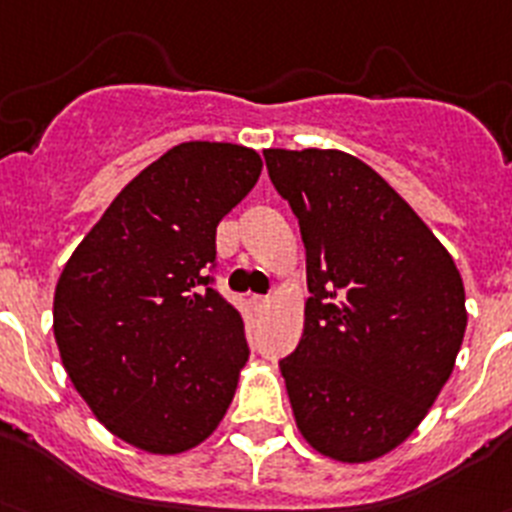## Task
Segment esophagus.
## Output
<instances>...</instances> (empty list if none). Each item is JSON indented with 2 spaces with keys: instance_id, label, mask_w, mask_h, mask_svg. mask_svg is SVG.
Here are the masks:
<instances>
[{
  "instance_id": "34e87169",
  "label": "esophagus",
  "mask_w": 512,
  "mask_h": 512,
  "mask_svg": "<svg viewBox=\"0 0 512 512\" xmlns=\"http://www.w3.org/2000/svg\"><path fill=\"white\" fill-rule=\"evenodd\" d=\"M265 306H268V299H265V296H252V309L262 311Z\"/></svg>"
}]
</instances>
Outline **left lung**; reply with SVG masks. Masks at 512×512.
Returning a JSON list of instances; mask_svg holds the SVG:
<instances>
[{
  "label": "left lung",
  "instance_id": "obj_1",
  "mask_svg": "<svg viewBox=\"0 0 512 512\" xmlns=\"http://www.w3.org/2000/svg\"><path fill=\"white\" fill-rule=\"evenodd\" d=\"M306 250L304 335L281 361L314 451L366 464L415 433L466 330L456 262L389 182L337 149H268Z\"/></svg>",
  "mask_w": 512,
  "mask_h": 512
}]
</instances>
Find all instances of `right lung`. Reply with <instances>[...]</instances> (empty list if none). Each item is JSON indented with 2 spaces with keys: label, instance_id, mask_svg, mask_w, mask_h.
Segmentation results:
<instances>
[{
  "label": "right lung",
  "instance_id": "right-lung-1",
  "mask_svg": "<svg viewBox=\"0 0 512 512\" xmlns=\"http://www.w3.org/2000/svg\"><path fill=\"white\" fill-rule=\"evenodd\" d=\"M260 172L247 146H172L118 193L61 270V363L97 420L141 451H190L234 399L250 348L208 270L216 226Z\"/></svg>",
  "mask_w": 512,
  "mask_h": 512
}]
</instances>
